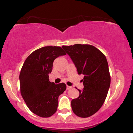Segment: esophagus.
I'll return each instance as SVG.
<instances>
[{"instance_id":"34e87169","label":"esophagus","mask_w":133,"mask_h":133,"mask_svg":"<svg viewBox=\"0 0 133 133\" xmlns=\"http://www.w3.org/2000/svg\"><path fill=\"white\" fill-rule=\"evenodd\" d=\"M70 89H71V87H70V86H68V85H66V89L67 90H69Z\"/></svg>"}]
</instances>
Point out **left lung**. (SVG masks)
Masks as SVG:
<instances>
[{
  "label": "left lung",
  "mask_w": 133,
  "mask_h": 133,
  "mask_svg": "<svg viewBox=\"0 0 133 133\" xmlns=\"http://www.w3.org/2000/svg\"><path fill=\"white\" fill-rule=\"evenodd\" d=\"M77 70L84 76V89L78 90V98L71 101V108L77 116L86 118L95 114L103 106L111 84V76L106 56L90 44L63 46Z\"/></svg>",
  "instance_id": "left-lung-1"
}]
</instances>
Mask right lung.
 Segmentation results:
<instances>
[{
  "mask_svg": "<svg viewBox=\"0 0 133 133\" xmlns=\"http://www.w3.org/2000/svg\"><path fill=\"white\" fill-rule=\"evenodd\" d=\"M66 54L59 46H45L27 57L19 75L21 94L29 109L41 117H49L57 109L58 96L66 90L64 83L49 80L54 60Z\"/></svg>",
  "mask_w": 133,
  "mask_h": 133,
  "instance_id": "obj_1",
  "label": "right lung"
}]
</instances>
